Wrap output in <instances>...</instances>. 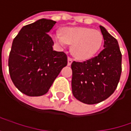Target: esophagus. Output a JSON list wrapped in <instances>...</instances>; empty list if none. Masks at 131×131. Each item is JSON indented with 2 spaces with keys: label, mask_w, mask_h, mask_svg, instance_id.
I'll return each mask as SVG.
<instances>
[{
  "label": "esophagus",
  "mask_w": 131,
  "mask_h": 131,
  "mask_svg": "<svg viewBox=\"0 0 131 131\" xmlns=\"http://www.w3.org/2000/svg\"><path fill=\"white\" fill-rule=\"evenodd\" d=\"M72 59H71L70 57H69L68 58V66H70L71 64H72Z\"/></svg>",
  "instance_id": "esophagus-1"
}]
</instances>
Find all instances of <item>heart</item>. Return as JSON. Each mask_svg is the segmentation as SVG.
Returning a JSON list of instances; mask_svg holds the SVG:
<instances>
[{"label": "heart", "instance_id": "b5f03b06", "mask_svg": "<svg viewBox=\"0 0 131 131\" xmlns=\"http://www.w3.org/2000/svg\"><path fill=\"white\" fill-rule=\"evenodd\" d=\"M56 44L64 46L71 45L72 55L79 60H87L94 56L100 50L103 41V34L98 31L84 27H66L60 34L53 36Z\"/></svg>", "mask_w": 131, "mask_h": 131}]
</instances>
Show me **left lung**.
Listing matches in <instances>:
<instances>
[{"instance_id": "1", "label": "left lung", "mask_w": 131, "mask_h": 131, "mask_svg": "<svg viewBox=\"0 0 131 131\" xmlns=\"http://www.w3.org/2000/svg\"><path fill=\"white\" fill-rule=\"evenodd\" d=\"M103 50L86 62H73L72 90L75 99L86 104H96L110 96L117 89L121 75L122 55L118 41L104 27Z\"/></svg>"}]
</instances>
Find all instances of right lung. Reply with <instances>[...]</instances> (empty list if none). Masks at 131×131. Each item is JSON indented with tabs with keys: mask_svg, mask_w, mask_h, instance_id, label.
<instances>
[{
	"mask_svg": "<svg viewBox=\"0 0 131 131\" xmlns=\"http://www.w3.org/2000/svg\"><path fill=\"white\" fill-rule=\"evenodd\" d=\"M56 21L40 19L24 26L12 42L8 59L9 73L14 86L29 96L48 93L63 67L67 56L53 51L48 32Z\"/></svg>",
	"mask_w": 131,
	"mask_h": 131,
	"instance_id": "obj_1",
	"label": "right lung"
}]
</instances>
